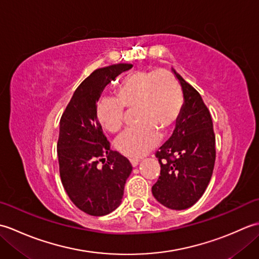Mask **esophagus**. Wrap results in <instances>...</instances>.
Masks as SVG:
<instances>
[{"instance_id": "1", "label": "esophagus", "mask_w": 259, "mask_h": 259, "mask_svg": "<svg viewBox=\"0 0 259 259\" xmlns=\"http://www.w3.org/2000/svg\"><path fill=\"white\" fill-rule=\"evenodd\" d=\"M130 162H131V164H133V167H137L139 164L138 159H131Z\"/></svg>"}]
</instances>
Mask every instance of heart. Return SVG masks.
<instances>
[{"label": "heart", "mask_w": 259, "mask_h": 259, "mask_svg": "<svg viewBox=\"0 0 259 259\" xmlns=\"http://www.w3.org/2000/svg\"><path fill=\"white\" fill-rule=\"evenodd\" d=\"M114 98L99 101L97 118L103 129L115 134L124 121V107L136 109L139 125L125 131L115 141L123 156L138 159L152 150L160 134L169 135L177 124L183 93L175 76L164 70H134L126 73L115 88Z\"/></svg>", "instance_id": "1"}]
</instances>
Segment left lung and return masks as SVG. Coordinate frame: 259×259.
I'll return each mask as SVG.
<instances>
[{
  "label": "left lung",
  "instance_id": "left-lung-1",
  "mask_svg": "<svg viewBox=\"0 0 259 259\" xmlns=\"http://www.w3.org/2000/svg\"><path fill=\"white\" fill-rule=\"evenodd\" d=\"M172 71L183 89L184 104L171 137L156 152L161 169L152 195L164 207L184 210L205 192L212 175L216 148L211 115L201 96Z\"/></svg>",
  "mask_w": 259,
  "mask_h": 259
}]
</instances>
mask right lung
<instances>
[{
  "mask_svg": "<svg viewBox=\"0 0 259 259\" xmlns=\"http://www.w3.org/2000/svg\"><path fill=\"white\" fill-rule=\"evenodd\" d=\"M133 64L97 69L76 88L60 120L58 157L60 177L69 198L80 210L104 216L117 209L133 166L110 150L97 118V102L110 82ZM102 161V167L97 164Z\"/></svg>",
  "mask_w": 259,
  "mask_h": 259,
  "instance_id": "add662e5",
  "label": "right lung"
}]
</instances>
